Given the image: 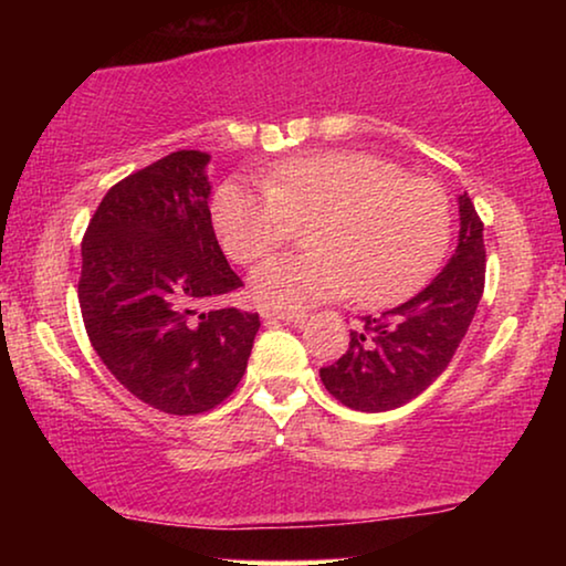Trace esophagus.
<instances>
[{"label": "esophagus", "mask_w": 566, "mask_h": 566, "mask_svg": "<svg viewBox=\"0 0 566 566\" xmlns=\"http://www.w3.org/2000/svg\"><path fill=\"white\" fill-rule=\"evenodd\" d=\"M262 319L270 322H285V324H301L306 319L304 312H262Z\"/></svg>", "instance_id": "esophagus-1"}]
</instances>
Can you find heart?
Segmentation results:
<instances>
[{
	"instance_id": "obj_1",
	"label": "heart",
	"mask_w": 566,
	"mask_h": 566,
	"mask_svg": "<svg viewBox=\"0 0 566 566\" xmlns=\"http://www.w3.org/2000/svg\"><path fill=\"white\" fill-rule=\"evenodd\" d=\"M213 223L231 260L252 265L308 227L306 254L252 273L265 308H306L353 296L363 306L415 293L451 242V200L438 182L363 151H322L270 167L262 188L231 180L213 198Z\"/></svg>"
}]
</instances>
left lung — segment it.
I'll return each mask as SVG.
<instances>
[{"mask_svg":"<svg viewBox=\"0 0 566 566\" xmlns=\"http://www.w3.org/2000/svg\"><path fill=\"white\" fill-rule=\"evenodd\" d=\"M459 247L430 285L381 316H363L343 358L322 368L332 397L358 412L397 409L428 389L459 350L484 293V223L459 196Z\"/></svg>","mask_w":566,"mask_h":566,"instance_id":"8db88e82","label":"left lung"}]
</instances>
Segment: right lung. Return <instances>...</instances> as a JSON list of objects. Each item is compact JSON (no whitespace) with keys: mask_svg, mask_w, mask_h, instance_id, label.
Returning a JSON list of instances; mask_svg holds the SVG:
<instances>
[{"mask_svg":"<svg viewBox=\"0 0 566 566\" xmlns=\"http://www.w3.org/2000/svg\"><path fill=\"white\" fill-rule=\"evenodd\" d=\"M208 154L182 149L113 185L82 242L84 329L144 405L200 415L242 381L260 316L216 306L242 281L211 223Z\"/></svg>","mask_w":566,"mask_h":566,"instance_id":"add662e5","label":"right lung"}]
</instances>
